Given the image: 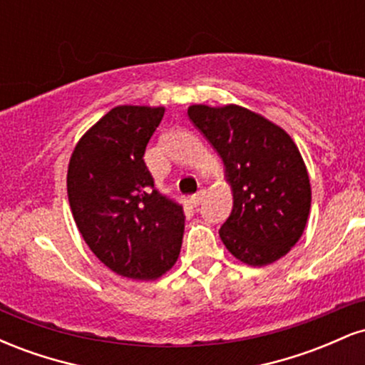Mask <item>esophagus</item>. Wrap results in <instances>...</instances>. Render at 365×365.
I'll return each mask as SVG.
<instances>
[{"mask_svg": "<svg viewBox=\"0 0 365 365\" xmlns=\"http://www.w3.org/2000/svg\"><path fill=\"white\" fill-rule=\"evenodd\" d=\"M204 197H206V190H199L197 194L192 195V199H190L192 204H194V206H199V204L204 200Z\"/></svg>", "mask_w": 365, "mask_h": 365, "instance_id": "esophagus-1", "label": "esophagus"}]
</instances>
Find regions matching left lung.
<instances>
[{
	"label": "left lung",
	"instance_id": "8db88e82",
	"mask_svg": "<svg viewBox=\"0 0 365 365\" xmlns=\"http://www.w3.org/2000/svg\"><path fill=\"white\" fill-rule=\"evenodd\" d=\"M187 113L223 159L232 187V215L220 228L228 252L254 267L282 259L300 240L311 211V182L297 144L237 104H192Z\"/></svg>",
	"mask_w": 365,
	"mask_h": 365
}]
</instances>
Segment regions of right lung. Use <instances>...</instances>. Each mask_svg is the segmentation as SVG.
I'll use <instances>...</instances> for the list:
<instances>
[{
    "label": "right lung",
    "mask_w": 365,
    "mask_h": 365,
    "mask_svg": "<svg viewBox=\"0 0 365 365\" xmlns=\"http://www.w3.org/2000/svg\"><path fill=\"white\" fill-rule=\"evenodd\" d=\"M163 106H116L75 145L66 190L78 232L96 257L130 279H156L177 262L185 216L154 188L145 145Z\"/></svg>",
    "instance_id": "1"
}]
</instances>
